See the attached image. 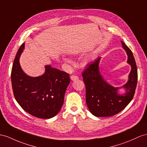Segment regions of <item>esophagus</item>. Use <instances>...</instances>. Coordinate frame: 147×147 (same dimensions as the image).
I'll return each instance as SVG.
<instances>
[{"mask_svg": "<svg viewBox=\"0 0 147 147\" xmlns=\"http://www.w3.org/2000/svg\"><path fill=\"white\" fill-rule=\"evenodd\" d=\"M70 78H71V80L72 81H76L79 80V78L77 76H74V75H72Z\"/></svg>", "mask_w": 147, "mask_h": 147, "instance_id": "obj_1", "label": "esophagus"}]
</instances>
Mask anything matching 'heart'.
Instances as JSON below:
<instances>
[{"mask_svg": "<svg viewBox=\"0 0 147 147\" xmlns=\"http://www.w3.org/2000/svg\"><path fill=\"white\" fill-rule=\"evenodd\" d=\"M63 60H64V61L66 62V63H68V64H70V63H71V60H70L69 59H68V58H63Z\"/></svg>", "mask_w": 147, "mask_h": 147, "instance_id": "obj_1", "label": "heart"}]
</instances>
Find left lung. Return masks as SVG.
I'll list each match as a JSON object with an SVG mask.
<instances>
[{
  "label": "left lung",
  "instance_id": "obj_1",
  "mask_svg": "<svg viewBox=\"0 0 147 147\" xmlns=\"http://www.w3.org/2000/svg\"><path fill=\"white\" fill-rule=\"evenodd\" d=\"M127 55V63L131 66L129 80L123 86L115 88L104 80L99 71V57L82 73L86 86V101L91 114L96 117H110L121 112L132 100L137 83V68L132 52L121 41ZM120 88L125 93L119 94Z\"/></svg>",
  "mask_w": 147,
  "mask_h": 147
}]
</instances>
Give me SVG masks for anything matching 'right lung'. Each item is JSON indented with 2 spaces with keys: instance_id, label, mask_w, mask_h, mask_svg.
Listing matches in <instances>:
<instances>
[{
  "instance_id": "1",
  "label": "right lung",
  "mask_w": 147,
  "mask_h": 147,
  "mask_svg": "<svg viewBox=\"0 0 147 147\" xmlns=\"http://www.w3.org/2000/svg\"><path fill=\"white\" fill-rule=\"evenodd\" d=\"M24 48L23 43L17 53L11 73L15 98L24 111L33 116L53 117L63 104L69 75L50 65L45 66V72L41 76H28L22 70L19 61Z\"/></svg>"
}]
</instances>
